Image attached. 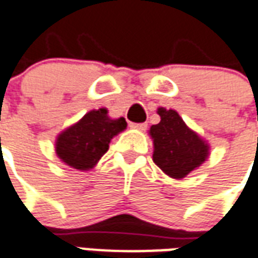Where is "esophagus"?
Here are the masks:
<instances>
[{
    "label": "esophagus",
    "mask_w": 258,
    "mask_h": 258,
    "mask_svg": "<svg viewBox=\"0 0 258 258\" xmlns=\"http://www.w3.org/2000/svg\"><path fill=\"white\" fill-rule=\"evenodd\" d=\"M132 129H137V131H146V127H147V123H131Z\"/></svg>",
    "instance_id": "1"
}]
</instances>
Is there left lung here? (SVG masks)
Wrapping results in <instances>:
<instances>
[{
  "label": "left lung",
  "mask_w": 258,
  "mask_h": 258,
  "mask_svg": "<svg viewBox=\"0 0 258 258\" xmlns=\"http://www.w3.org/2000/svg\"><path fill=\"white\" fill-rule=\"evenodd\" d=\"M157 112L161 122L148 131L154 144L152 161L169 177L184 178L208 159L210 147L177 111L159 107Z\"/></svg>",
  "instance_id": "8db88e82"
}]
</instances>
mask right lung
<instances>
[{
    "label": "right lung",
    "mask_w": 258,
    "mask_h": 258,
    "mask_svg": "<svg viewBox=\"0 0 258 258\" xmlns=\"http://www.w3.org/2000/svg\"><path fill=\"white\" fill-rule=\"evenodd\" d=\"M125 118H110L107 108L90 110L80 121L59 133L54 151L61 162L77 169L90 170L108 150L111 139L126 129Z\"/></svg>",
    "instance_id": "right-lung-1"
}]
</instances>
